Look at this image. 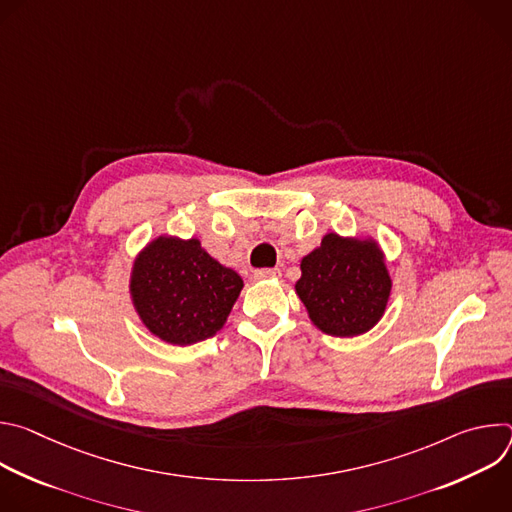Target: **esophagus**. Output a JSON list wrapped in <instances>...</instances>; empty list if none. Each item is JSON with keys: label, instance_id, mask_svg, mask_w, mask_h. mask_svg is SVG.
Returning <instances> with one entry per match:
<instances>
[{"label": "esophagus", "instance_id": "esophagus-1", "mask_svg": "<svg viewBox=\"0 0 512 512\" xmlns=\"http://www.w3.org/2000/svg\"><path fill=\"white\" fill-rule=\"evenodd\" d=\"M279 275H281L279 269H257V271L253 273L255 279H277Z\"/></svg>", "mask_w": 512, "mask_h": 512}]
</instances>
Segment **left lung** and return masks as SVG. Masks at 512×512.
I'll list each match as a JSON object with an SVG mask.
<instances>
[{"instance_id": "obj_1", "label": "left lung", "mask_w": 512, "mask_h": 512, "mask_svg": "<svg viewBox=\"0 0 512 512\" xmlns=\"http://www.w3.org/2000/svg\"><path fill=\"white\" fill-rule=\"evenodd\" d=\"M296 294L316 328L330 336L369 332L385 314L391 277L373 239L328 233L300 263Z\"/></svg>"}]
</instances>
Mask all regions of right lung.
I'll return each instance as SVG.
<instances>
[{
    "mask_svg": "<svg viewBox=\"0 0 512 512\" xmlns=\"http://www.w3.org/2000/svg\"><path fill=\"white\" fill-rule=\"evenodd\" d=\"M237 271L212 259L198 239L158 237L133 261L131 302L143 326L174 346L221 330L241 294Z\"/></svg>",
    "mask_w": 512,
    "mask_h": 512,
    "instance_id": "add662e5",
    "label": "right lung"
}]
</instances>
